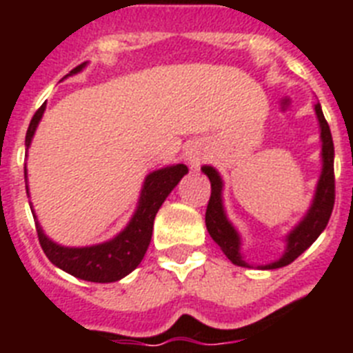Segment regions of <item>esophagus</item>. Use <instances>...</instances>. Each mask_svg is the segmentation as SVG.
I'll use <instances>...</instances> for the list:
<instances>
[{"label":"esophagus","mask_w":353,"mask_h":353,"mask_svg":"<svg viewBox=\"0 0 353 353\" xmlns=\"http://www.w3.org/2000/svg\"><path fill=\"white\" fill-rule=\"evenodd\" d=\"M203 157H205V152L203 148H201V145H191L189 148H187L185 159L187 162L191 164V168H198L199 164H201V161H203Z\"/></svg>","instance_id":"34e87169"}]
</instances>
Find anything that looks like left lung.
Instances as JSON below:
<instances>
[{
  "mask_svg": "<svg viewBox=\"0 0 353 353\" xmlns=\"http://www.w3.org/2000/svg\"><path fill=\"white\" fill-rule=\"evenodd\" d=\"M314 111H316L320 130H322L320 132V138H322V174L318 180L313 203H311L307 214L304 215V219L286 236L285 254L277 261L261 265V269H281V267L292 263L293 260H297L325 230L332 208H334V143H332V136H330L329 123L322 113V105H314ZM201 171L207 174L212 185L207 214H205V224H207L208 233L232 263L239 265V267H251L249 263H245L242 254H240V236L233 224L228 221L226 212H224L223 179L212 166H203Z\"/></svg>",
  "mask_w": 353,
  "mask_h": 353,
  "instance_id": "8db88e82",
  "label": "left lung"
}]
</instances>
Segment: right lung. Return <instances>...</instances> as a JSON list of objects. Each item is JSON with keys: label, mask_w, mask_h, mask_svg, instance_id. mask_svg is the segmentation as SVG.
Masks as SVG:
<instances>
[{"label": "right lung", "mask_w": 353, "mask_h": 353, "mask_svg": "<svg viewBox=\"0 0 353 353\" xmlns=\"http://www.w3.org/2000/svg\"><path fill=\"white\" fill-rule=\"evenodd\" d=\"M84 67H86V63L77 65L74 70H70L68 76L77 74ZM43 111H46V104L40 105L39 111L31 118L26 132V150L30 148L31 139H33V134H35ZM187 171L189 170H187L185 164H174V166L162 168V170L150 173L143 183L138 208L134 212L132 219L129 221L125 230L108 242L88 245V248H63V245L56 244L51 239H48L46 233L42 232L39 221H37L33 207L30 205L31 214L35 217L39 242L46 252V256L58 269L65 270L74 277L84 279V281L113 283L125 277L141 263L150 245V240H152L155 214ZM24 180H28L26 166H24Z\"/></svg>", "instance_id": "add662e5"}]
</instances>
